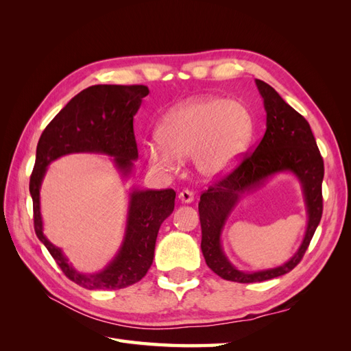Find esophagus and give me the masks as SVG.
Here are the masks:
<instances>
[{
    "mask_svg": "<svg viewBox=\"0 0 351 351\" xmlns=\"http://www.w3.org/2000/svg\"><path fill=\"white\" fill-rule=\"evenodd\" d=\"M178 199L182 204H192L195 200V195L193 192H190V190H183V192L178 193Z\"/></svg>",
    "mask_w": 351,
    "mask_h": 351,
    "instance_id": "obj_1",
    "label": "esophagus"
}]
</instances>
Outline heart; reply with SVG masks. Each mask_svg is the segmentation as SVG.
<instances>
[{"mask_svg": "<svg viewBox=\"0 0 351 351\" xmlns=\"http://www.w3.org/2000/svg\"><path fill=\"white\" fill-rule=\"evenodd\" d=\"M159 139L145 143L154 168L177 171L182 159L193 158L196 171L218 178L234 169L253 136L249 110L237 101L202 98L180 105L159 125Z\"/></svg>", "mask_w": 351, "mask_h": 351, "instance_id": "1", "label": "heart"}]
</instances>
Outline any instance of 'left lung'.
Instances as JSON below:
<instances>
[{"label": "left lung", "instance_id": "obj_1", "mask_svg": "<svg viewBox=\"0 0 351 351\" xmlns=\"http://www.w3.org/2000/svg\"><path fill=\"white\" fill-rule=\"evenodd\" d=\"M267 112V132L256 149L226 178L200 196V249L208 267L221 278L234 282H261L290 272L303 258L322 217L324 159L306 121L268 83L254 80ZM290 172L301 183L308 224L304 240L293 256L280 267L241 271L221 249L220 237L232 210L244 194L251 193L275 175Z\"/></svg>", "mask_w": 351, "mask_h": 351}]
</instances>
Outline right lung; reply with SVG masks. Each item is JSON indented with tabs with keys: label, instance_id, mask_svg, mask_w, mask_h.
I'll return each instance as SVG.
<instances>
[{
	"label": "right lung",
	"instance_id": "obj_1",
	"mask_svg": "<svg viewBox=\"0 0 351 351\" xmlns=\"http://www.w3.org/2000/svg\"><path fill=\"white\" fill-rule=\"evenodd\" d=\"M149 93L143 84H95L82 90L47 125L36 146V161L30 176L35 232L71 281L88 290H119L141 281L154 261L159 227L173 214L176 192L129 189L123 241L107 267L98 272H82L73 267L61 247L44 234L40 214V186L48 167L70 154L110 156L124 183L133 176L137 145L133 117Z\"/></svg>",
	"mask_w": 351,
	"mask_h": 351
}]
</instances>
